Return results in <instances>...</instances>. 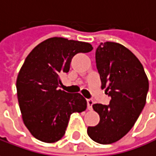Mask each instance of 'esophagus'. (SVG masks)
<instances>
[{
    "instance_id": "1",
    "label": "esophagus",
    "mask_w": 156,
    "mask_h": 156,
    "mask_svg": "<svg viewBox=\"0 0 156 156\" xmlns=\"http://www.w3.org/2000/svg\"><path fill=\"white\" fill-rule=\"evenodd\" d=\"M87 101V108H88V110H91L92 109V104H93V101H92V99H87L86 100Z\"/></svg>"
}]
</instances>
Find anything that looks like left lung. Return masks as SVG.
Here are the masks:
<instances>
[{"label": "left lung", "instance_id": "obj_1", "mask_svg": "<svg viewBox=\"0 0 156 156\" xmlns=\"http://www.w3.org/2000/svg\"><path fill=\"white\" fill-rule=\"evenodd\" d=\"M101 88L111 97L109 105L94 104L98 124L87 133L99 144L116 142L130 131L146 104L148 79L139 59L125 46L106 42L95 53Z\"/></svg>", "mask_w": 156, "mask_h": 156}]
</instances>
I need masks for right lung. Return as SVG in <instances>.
Listing matches in <instances>:
<instances>
[{
  "mask_svg": "<svg viewBox=\"0 0 156 156\" xmlns=\"http://www.w3.org/2000/svg\"><path fill=\"white\" fill-rule=\"evenodd\" d=\"M92 50L88 43L63 37L49 38L28 55L16 80L17 98L24 125L39 140L52 143L61 139L73 112L85 111L80 93L58 89L59 76L70 70L72 58Z\"/></svg>",
  "mask_w": 156,
  "mask_h": 156,
  "instance_id": "add662e5",
  "label": "right lung"
}]
</instances>
